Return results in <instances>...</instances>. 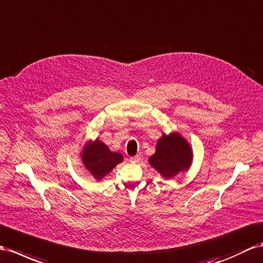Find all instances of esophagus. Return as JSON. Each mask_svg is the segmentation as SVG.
<instances>
[{
  "label": "esophagus",
  "instance_id": "1",
  "mask_svg": "<svg viewBox=\"0 0 263 263\" xmlns=\"http://www.w3.org/2000/svg\"><path fill=\"white\" fill-rule=\"evenodd\" d=\"M139 160H140V154H137V156H134V157H131V158H130V161H131L132 163L139 162Z\"/></svg>",
  "mask_w": 263,
  "mask_h": 263
}]
</instances>
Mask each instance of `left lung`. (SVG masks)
I'll list each match as a JSON object with an SVG mask.
<instances>
[{
	"instance_id": "obj_1",
	"label": "left lung",
	"mask_w": 263,
	"mask_h": 263,
	"mask_svg": "<svg viewBox=\"0 0 263 263\" xmlns=\"http://www.w3.org/2000/svg\"><path fill=\"white\" fill-rule=\"evenodd\" d=\"M147 161L161 177L167 180L190 169L193 151L190 143L179 132L163 133L158 140L156 152Z\"/></svg>"
}]
</instances>
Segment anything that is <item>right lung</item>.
Listing matches in <instances>:
<instances>
[{"label":"right lung","mask_w":263,"mask_h":263,"mask_svg":"<svg viewBox=\"0 0 263 263\" xmlns=\"http://www.w3.org/2000/svg\"><path fill=\"white\" fill-rule=\"evenodd\" d=\"M81 162L97 181L106 177L119 163L123 162V156L110 150L99 138L86 141L80 152Z\"/></svg>","instance_id":"1"}]
</instances>
